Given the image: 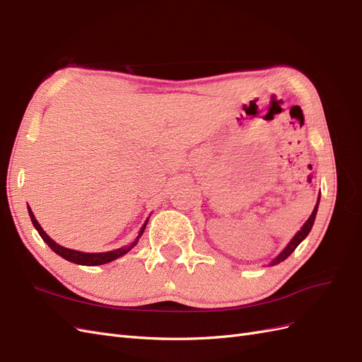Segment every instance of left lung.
Listing matches in <instances>:
<instances>
[{
    "mask_svg": "<svg viewBox=\"0 0 362 362\" xmlns=\"http://www.w3.org/2000/svg\"><path fill=\"white\" fill-rule=\"evenodd\" d=\"M319 202H320V196H319V199H317V204H315V206H314V210H313L311 216L308 217V221H306V222L303 223V226L300 228V231H298V234H296V235L291 238V242L287 245V247L284 249V250L281 252V254L270 262V266L279 264L281 261H284L286 258H288V257L293 254V250L300 245L302 240H303L306 235L310 234L311 228H313V225H314V221H315V214H317V208H319Z\"/></svg>",
    "mask_w": 362,
    "mask_h": 362,
    "instance_id": "1",
    "label": "left lung"
}]
</instances>
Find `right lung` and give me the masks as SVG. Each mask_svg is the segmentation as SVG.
I'll return each mask as SVG.
<instances>
[{
  "label": "right lung",
  "mask_w": 362,
  "mask_h": 362,
  "mask_svg": "<svg viewBox=\"0 0 362 362\" xmlns=\"http://www.w3.org/2000/svg\"><path fill=\"white\" fill-rule=\"evenodd\" d=\"M28 214H30V217H31L33 225H35V228L37 229V233H39V235L42 237L43 242H45V243H47L54 252H56L57 255H60L62 258L68 259V261H71V262H75V264H81V266H100V264H105V262H110V261H113V259H116V258H119V257L125 255L127 252H129L131 249H133V247L137 245L139 238H140L141 234H144L145 228H146V223H148V221L144 223V226L140 228L139 235L136 237L134 242H131L129 245H127V246H124V247H119V249H116V250H110V252H98V254H87V252L74 250V249H68V247H63V246L57 245L45 231H43L42 226H40L39 222L36 221L35 214H33L30 206H28Z\"/></svg>",
  "instance_id": "right-lung-1"
}]
</instances>
